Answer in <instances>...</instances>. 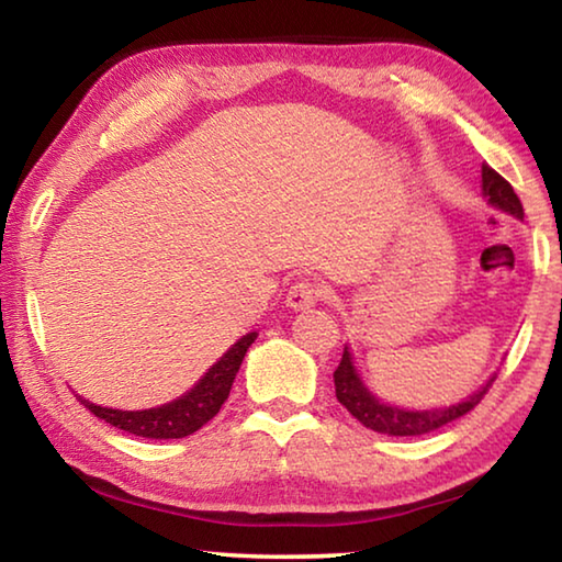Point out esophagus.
Wrapping results in <instances>:
<instances>
[{
    "instance_id": "34e87169",
    "label": "esophagus",
    "mask_w": 562,
    "mask_h": 562,
    "mask_svg": "<svg viewBox=\"0 0 562 562\" xmlns=\"http://www.w3.org/2000/svg\"><path fill=\"white\" fill-rule=\"evenodd\" d=\"M325 297V288L312 280H300L294 282L288 292V307L292 310H307L312 304H317Z\"/></svg>"
}]
</instances>
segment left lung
<instances>
[{"label":"left lung","mask_w":562,"mask_h":562,"mask_svg":"<svg viewBox=\"0 0 562 562\" xmlns=\"http://www.w3.org/2000/svg\"><path fill=\"white\" fill-rule=\"evenodd\" d=\"M481 178H483V195L488 198V203H493L501 211H506L516 217H522V205L520 198L516 195V190L508 183L506 178L496 173L491 166L481 168ZM496 382V376L488 379L486 386H481L473 396L465 398L461 404H453L449 408H431V412H408V408H396L382 404L374 394H369V389L361 384V379L357 374L355 364H351V355L345 347V355H341L339 367L335 369V392L339 404L347 408V412L367 426V429L379 431V434H389V436H422L429 434L439 426L453 422L463 414H469L471 408L481 402L483 396L488 394L491 384Z\"/></svg>","instance_id":"obj_1"}]
</instances>
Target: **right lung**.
<instances>
[{"label": "right lung", "instance_id": "right-lung-1", "mask_svg": "<svg viewBox=\"0 0 562 562\" xmlns=\"http://www.w3.org/2000/svg\"><path fill=\"white\" fill-rule=\"evenodd\" d=\"M258 337V331H250L240 341L225 351L221 361L207 369V374L198 382L186 396L176 398L166 406L146 408V412H119V408H106L91 404L89 398L76 394V398L89 408L93 416L103 418V422L116 426L121 431H128L133 436H144V439H183V436L195 434L201 426H205L211 418L221 412L225 404L231 386L235 382L237 369H240L245 351Z\"/></svg>", "mask_w": 562, "mask_h": 562}]
</instances>
